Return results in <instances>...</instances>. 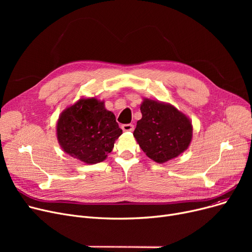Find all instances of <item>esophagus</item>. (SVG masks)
Returning <instances> with one entry per match:
<instances>
[{"label": "esophagus", "instance_id": "1", "mask_svg": "<svg viewBox=\"0 0 252 252\" xmlns=\"http://www.w3.org/2000/svg\"><path fill=\"white\" fill-rule=\"evenodd\" d=\"M123 129L125 131H133L134 130V126L131 124H127V125H123Z\"/></svg>", "mask_w": 252, "mask_h": 252}]
</instances>
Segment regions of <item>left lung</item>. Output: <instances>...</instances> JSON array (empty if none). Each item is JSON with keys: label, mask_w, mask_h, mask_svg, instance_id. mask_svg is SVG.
<instances>
[{"label": "left lung", "mask_w": 252, "mask_h": 252, "mask_svg": "<svg viewBox=\"0 0 252 252\" xmlns=\"http://www.w3.org/2000/svg\"><path fill=\"white\" fill-rule=\"evenodd\" d=\"M142 118L134 130L141 149L157 163H164L187 150L192 141L190 118L169 103L144 98Z\"/></svg>", "instance_id": "8db88e82"}]
</instances>
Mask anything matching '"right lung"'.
Returning a JSON list of instances; mask_svg holds the SVG:
<instances>
[{
    "label": "right lung",
    "instance_id": "1",
    "mask_svg": "<svg viewBox=\"0 0 252 252\" xmlns=\"http://www.w3.org/2000/svg\"><path fill=\"white\" fill-rule=\"evenodd\" d=\"M123 134L113 112L95 97L81 98L59 115L56 135L65 153L87 164L102 162Z\"/></svg>",
    "mask_w": 252,
    "mask_h": 252
}]
</instances>
